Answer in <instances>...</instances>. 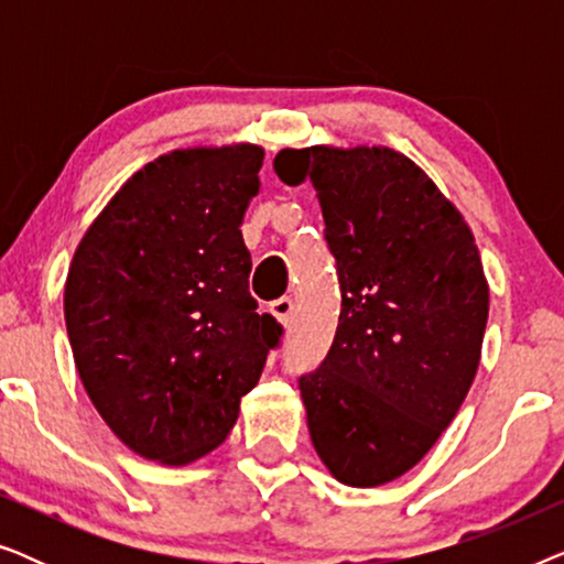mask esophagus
<instances>
[{"instance_id": "obj_1", "label": "esophagus", "mask_w": 564, "mask_h": 564, "mask_svg": "<svg viewBox=\"0 0 564 564\" xmlns=\"http://www.w3.org/2000/svg\"><path fill=\"white\" fill-rule=\"evenodd\" d=\"M274 318L282 323V326H290L292 318H295V300L292 297H280L272 303Z\"/></svg>"}]
</instances>
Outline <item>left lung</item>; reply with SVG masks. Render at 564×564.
<instances>
[{
    "label": "left lung",
    "mask_w": 564,
    "mask_h": 564,
    "mask_svg": "<svg viewBox=\"0 0 564 564\" xmlns=\"http://www.w3.org/2000/svg\"><path fill=\"white\" fill-rule=\"evenodd\" d=\"M274 172L313 182L341 284L330 351L297 380L307 431L338 482L377 488L465 403L490 307L480 251L429 174L384 145L282 149Z\"/></svg>",
    "instance_id": "1"
}]
</instances>
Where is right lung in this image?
<instances>
[{"label":"right lung","instance_id":"right-lung-1","mask_svg":"<svg viewBox=\"0 0 564 564\" xmlns=\"http://www.w3.org/2000/svg\"><path fill=\"white\" fill-rule=\"evenodd\" d=\"M253 143L164 153L76 246L64 315L82 384L145 459L189 465L226 442L282 326L249 292Z\"/></svg>","mask_w":564,"mask_h":564}]
</instances>
